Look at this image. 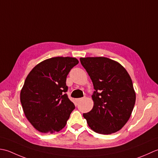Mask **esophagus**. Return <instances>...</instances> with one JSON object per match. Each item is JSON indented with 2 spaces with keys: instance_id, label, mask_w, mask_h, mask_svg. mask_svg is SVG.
Instances as JSON below:
<instances>
[{
  "instance_id": "esophagus-1",
  "label": "esophagus",
  "mask_w": 158,
  "mask_h": 158,
  "mask_svg": "<svg viewBox=\"0 0 158 158\" xmlns=\"http://www.w3.org/2000/svg\"><path fill=\"white\" fill-rule=\"evenodd\" d=\"M83 99V98H78V99H76V102H80V101H82Z\"/></svg>"
}]
</instances>
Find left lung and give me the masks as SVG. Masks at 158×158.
Segmentation results:
<instances>
[{
  "label": "left lung",
  "mask_w": 158,
  "mask_h": 158,
  "mask_svg": "<svg viewBox=\"0 0 158 158\" xmlns=\"http://www.w3.org/2000/svg\"><path fill=\"white\" fill-rule=\"evenodd\" d=\"M95 91L92 110L84 113L96 133L110 134L123 127L130 118L136 93L130 75L119 63L106 57L80 58Z\"/></svg>",
  "instance_id": "left-lung-1"
}]
</instances>
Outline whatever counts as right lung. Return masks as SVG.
Here are the masks:
<instances>
[{
	"mask_svg": "<svg viewBox=\"0 0 158 158\" xmlns=\"http://www.w3.org/2000/svg\"><path fill=\"white\" fill-rule=\"evenodd\" d=\"M79 62L73 57H53L40 63L26 78L20 102L28 121L39 131L52 134L65 126L75 106L67 97L66 78Z\"/></svg>",
	"mask_w": 158,
	"mask_h": 158,
	"instance_id": "add662e5",
	"label": "right lung"
}]
</instances>
